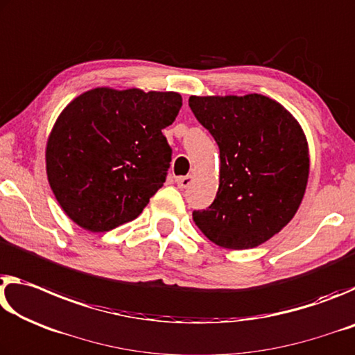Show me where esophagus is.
Masks as SVG:
<instances>
[{"mask_svg":"<svg viewBox=\"0 0 355 355\" xmlns=\"http://www.w3.org/2000/svg\"><path fill=\"white\" fill-rule=\"evenodd\" d=\"M191 181H193V176H191V174H187V176L179 178L176 182H178V187L179 189H187L189 185L191 184Z\"/></svg>","mask_w":355,"mask_h":355,"instance_id":"esophagus-1","label":"esophagus"}]
</instances>
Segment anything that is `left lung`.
<instances>
[{"mask_svg": "<svg viewBox=\"0 0 355 355\" xmlns=\"http://www.w3.org/2000/svg\"><path fill=\"white\" fill-rule=\"evenodd\" d=\"M189 107L220 149L216 200L193 220L230 250L258 247L295 216L309 182L304 130L280 103L261 94L191 96Z\"/></svg>", "mask_w": 355, "mask_h": 355, "instance_id": "1", "label": "left lung"}]
</instances>
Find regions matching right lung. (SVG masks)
Wrapping results in <instances>:
<instances>
[{"instance_id":"obj_1","label":"right lung","mask_w":355,"mask_h":355,"mask_svg":"<svg viewBox=\"0 0 355 355\" xmlns=\"http://www.w3.org/2000/svg\"><path fill=\"white\" fill-rule=\"evenodd\" d=\"M181 107L178 92L96 88L73 98L45 150L50 187L69 218L92 232L137 218L166 179L173 150L162 130Z\"/></svg>"}]
</instances>
